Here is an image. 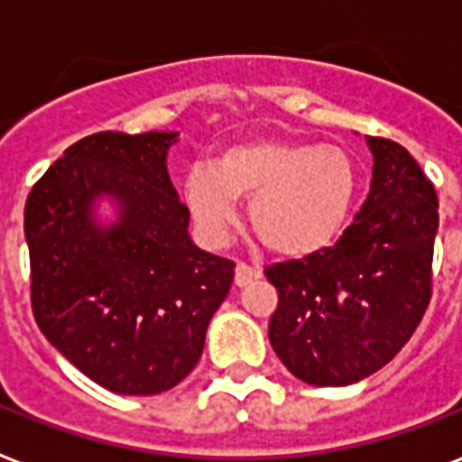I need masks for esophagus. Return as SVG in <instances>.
<instances>
[{
	"label": "esophagus",
	"mask_w": 462,
	"mask_h": 462,
	"mask_svg": "<svg viewBox=\"0 0 462 462\" xmlns=\"http://www.w3.org/2000/svg\"><path fill=\"white\" fill-rule=\"evenodd\" d=\"M254 279H259L257 269H252V266L247 264H237V269H235V283H237V286H247V283H252Z\"/></svg>",
	"instance_id": "34e87169"
}]
</instances>
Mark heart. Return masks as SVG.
Here are the masks:
<instances>
[{"label": "heart", "instance_id": "heart-1", "mask_svg": "<svg viewBox=\"0 0 462 462\" xmlns=\"http://www.w3.org/2000/svg\"><path fill=\"white\" fill-rule=\"evenodd\" d=\"M357 186V166L343 146L249 136L215 153L210 169L188 171L183 203L198 237L210 247L227 245L240 222L237 203H249L262 245L303 259L340 240Z\"/></svg>", "mask_w": 462, "mask_h": 462}]
</instances>
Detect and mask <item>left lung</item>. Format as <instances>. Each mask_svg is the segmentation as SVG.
Wrapping results in <instances>:
<instances>
[{"label": "left lung", "mask_w": 462, "mask_h": 462, "mask_svg": "<svg viewBox=\"0 0 462 462\" xmlns=\"http://www.w3.org/2000/svg\"><path fill=\"white\" fill-rule=\"evenodd\" d=\"M370 196L336 247L266 269L279 291L269 340L306 384L345 387L382 370L431 299L439 198L404 146L367 136Z\"/></svg>", "instance_id": "left-lung-1"}]
</instances>
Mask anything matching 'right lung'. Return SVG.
I'll return each instance as SVG.
<instances>
[{"instance_id": "add662e5", "label": "right lung", "mask_w": 462, "mask_h": 462, "mask_svg": "<svg viewBox=\"0 0 462 462\" xmlns=\"http://www.w3.org/2000/svg\"><path fill=\"white\" fill-rule=\"evenodd\" d=\"M179 132H100L63 152L23 208L41 333L115 394H162L200 360L235 264L193 245L166 156ZM109 199L116 220H99Z\"/></svg>"}]
</instances>
